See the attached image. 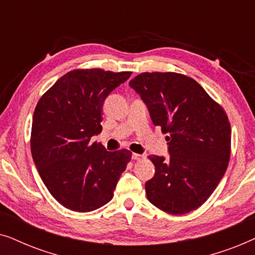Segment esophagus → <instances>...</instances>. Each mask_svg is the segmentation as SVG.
Instances as JSON below:
<instances>
[{
  "label": "esophagus",
  "mask_w": 255,
  "mask_h": 255,
  "mask_svg": "<svg viewBox=\"0 0 255 255\" xmlns=\"http://www.w3.org/2000/svg\"><path fill=\"white\" fill-rule=\"evenodd\" d=\"M144 158H145V156L142 154H138V153H132V159H133V160H141Z\"/></svg>",
  "instance_id": "1"
}]
</instances>
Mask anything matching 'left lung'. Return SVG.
Masks as SVG:
<instances>
[{
  "mask_svg": "<svg viewBox=\"0 0 255 255\" xmlns=\"http://www.w3.org/2000/svg\"><path fill=\"white\" fill-rule=\"evenodd\" d=\"M167 135L169 158L149 155L155 174L145 183L153 205L170 215L201 207L224 176L231 154V125L221 104L189 76L145 72L128 82Z\"/></svg>",
  "mask_w": 255,
  "mask_h": 255,
  "instance_id": "8db88e82",
  "label": "left lung"
}]
</instances>
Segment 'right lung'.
<instances>
[{
  "label": "right lung",
  "instance_id": "obj_1",
  "mask_svg": "<svg viewBox=\"0 0 255 255\" xmlns=\"http://www.w3.org/2000/svg\"><path fill=\"white\" fill-rule=\"evenodd\" d=\"M132 72L74 69L38 101L31 128V153L52 196L76 212L107 204L130 162L128 149L108 152L92 137L102 131L107 96Z\"/></svg>",
  "mask_w": 255,
  "mask_h": 255
}]
</instances>
